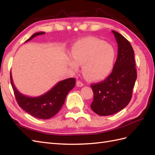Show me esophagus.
I'll use <instances>...</instances> for the list:
<instances>
[{
    "label": "esophagus",
    "mask_w": 155,
    "mask_h": 155,
    "mask_svg": "<svg viewBox=\"0 0 155 155\" xmlns=\"http://www.w3.org/2000/svg\"><path fill=\"white\" fill-rule=\"evenodd\" d=\"M77 87H83V86H84V84H83V83H82L81 81H78L77 82Z\"/></svg>",
    "instance_id": "34e87169"
}]
</instances>
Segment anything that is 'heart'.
<instances>
[{"label": "heart", "instance_id": "b5f03b06", "mask_svg": "<svg viewBox=\"0 0 155 155\" xmlns=\"http://www.w3.org/2000/svg\"><path fill=\"white\" fill-rule=\"evenodd\" d=\"M71 54L70 67L77 71L78 65H83V74L89 80L103 79L113 69L114 48L111 44L97 38L88 37L78 41L72 46Z\"/></svg>", "mask_w": 155, "mask_h": 155}]
</instances>
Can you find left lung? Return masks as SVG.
<instances>
[{"instance_id":"obj_1","label":"left lung","mask_w":155,"mask_h":155,"mask_svg":"<svg viewBox=\"0 0 155 155\" xmlns=\"http://www.w3.org/2000/svg\"><path fill=\"white\" fill-rule=\"evenodd\" d=\"M112 32L118 44L113 71L105 80L91 85L94 94L91 107L100 116L115 114L127 106L137 77L132 46L123 35Z\"/></svg>"}]
</instances>
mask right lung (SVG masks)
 Wrapping results in <instances>:
<instances>
[{
	"mask_svg": "<svg viewBox=\"0 0 155 155\" xmlns=\"http://www.w3.org/2000/svg\"><path fill=\"white\" fill-rule=\"evenodd\" d=\"M44 34L45 32H36L25 42L32 40L38 35ZM11 83L20 107L35 118L48 119L54 117L61 110L68 92L74 88L76 81L74 78H69L59 81L47 93L36 97L25 96L16 89L13 83L11 72Z\"/></svg>",
	"mask_w": 155,
	"mask_h": 155,
	"instance_id": "obj_1",
	"label": "right lung"
}]
</instances>
